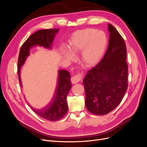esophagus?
<instances>
[{"label": "esophagus", "instance_id": "1", "mask_svg": "<svg viewBox=\"0 0 147 147\" xmlns=\"http://www.w3.org/2000/svg\"><path fill=\"white\" fill-rule=\"evenodd\" d=\"M82 75L80 73H78V74H76V76H73L71 78V82L73 84H76L77 83L79 82L82 79Z\"/></svg>", "mask_w": 147, "mask_h": 147}]
</instances>
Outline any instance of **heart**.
<instances>
[{
    "instance_id": "obj_1",
    "label": "heart",
    "mask_w": 147,
    "mask_h": 147,
    "mask_svg": "<svg viewBox=\"0 0 147 147\" xmlns=\"http://www.w3.org/2000/svg\"><path fill=\"white\" fill-rule=\"evenodd\" d=\"M107 44V37L103 32L86 28L74 33L68 46L69 51L74 55L83 50L82 61L84 65L90 67L96 64L101 58ZM63 54L68 59H73V56L67 51H64Z\"/></svg>"
}]
</instances>
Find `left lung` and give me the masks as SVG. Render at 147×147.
Returning a JSON list of instances; mask_svg holds the SVG:
<instances>
[{
	"label": "left lung",
	"instance_id": "obj_1",
	"mask_svg": "<svg viewBox=\"0 0 147 147\" xmlns=\"http://www.w3.org/2000/svg\"><path fill=\"white\" fill-rule=\"evenodd\" d=\"M108 28L110 38L105 55L83 80L86 107L95 115H105L115 109L128 86L126 43L113 26L109 24Z\"/></svg>",
	"mask_w": 147,
	"mask_h": 147
}]
</instances>
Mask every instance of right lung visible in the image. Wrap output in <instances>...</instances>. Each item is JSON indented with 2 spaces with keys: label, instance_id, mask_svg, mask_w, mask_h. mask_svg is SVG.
I'll return each mask as SVG.
<instances>
[{
  "label": "right lung",
  "instance_id": "obj_1",
  "mask_svg": "<svg viewBox=\"0 0 147 147\" xmlns=\"http://www.w3.org/2000/svg\"><path fill=\"white\" fill-rule=\"evenodd\" d=\"M58 32V30L56 28L38 30L31 35L22 44L18 59V76L21 86L22 84L20 69L29 55L31 47L38 45L51 49L54 37ZM58 72L57 86L51 102L42 109H35L30 106L38 116L52 121L60 120L67 114L68 110L67 96L71 88L69 73L65 69H60Z\"/></svg>",
  "mask_w": 147,
  "mask_h": 147
}]
</instances>
